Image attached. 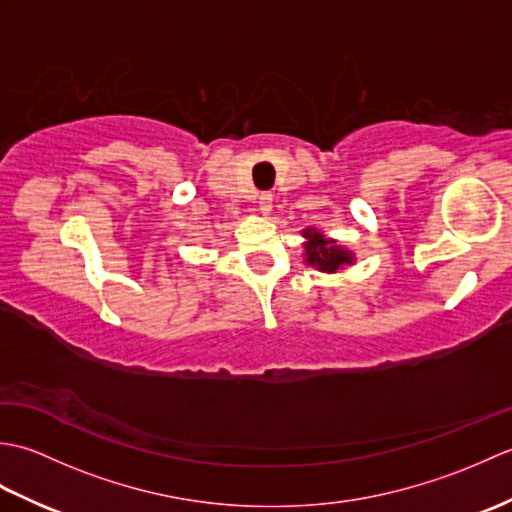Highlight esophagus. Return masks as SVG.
<instances>
[{
  "label": "esophagus",
  "mask_w": 512,
  "mask_h": 512,
  "mask_svg": "<svg viewBox=\"0 0 512 512\" xmlns=\"http://www.w3.org/2000/svg\"><path fill=\"white\" fill-rule=\"evenodd\" d=\"M259 211H262L264 215H268L270 211H273V193H262L259 195Z\"/></svg>",
  "instance_id": "obj_1"
}]
</instances>
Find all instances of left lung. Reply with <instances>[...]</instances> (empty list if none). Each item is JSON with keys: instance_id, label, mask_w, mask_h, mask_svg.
Segmentation results:
<instances>
[{"instance_id": "obj_1", "label": "left lung", "mask_w": 512, "mask_h": 512, "mask_svg": "<svg viewBox=\"0 0 512 512\" xmlns=\"http://www.w3.org/2000/svg\"><path fill=\"white\" fill-rule=\"evenodd\" d=\"M306 237L303 242V250H306V264L319 268L321 273H336V270H343V266L354 264L352 250L336 244V239L323 237V233L314 231V228H306L301 233Z\"/></svg>"}]
</instances>
